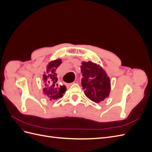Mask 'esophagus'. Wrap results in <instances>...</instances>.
<instances>
[{
    "label": "esophagus",
    "mask_w": 152,
    "mask_h": 152,
    "mask_svg": "<svg viewBox=\"0 0 152 152\" xmlns=\"http://www.w3.org/2000/svg\"><path fill=\"white\" fill-rule=\"evenodd\" d=\"M73 83H75V81H74V82H72V83L71 84H73Z\"/></svg>",
    "instance_id": "obj_1"
}]
</instances>
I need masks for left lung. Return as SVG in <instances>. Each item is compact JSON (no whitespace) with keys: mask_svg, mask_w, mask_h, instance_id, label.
<instances>
[{"mask_svg":"<svg viewBox=\"0 0 152 152\" xmlns=\"http://www.w3.org/2000/svg\"><path fill=\"white\" fill-rule=\"evenodd\" d=\"M80 68L83 76L81 84L87 97L97 103L108 97L110 80L102 67L91 61H84Z\"/></svg>","mask_w":152,"mask_h":152,"instance_id":"1","label":"left lung"}]
</instances>
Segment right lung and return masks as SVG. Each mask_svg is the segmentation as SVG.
I'll use <instances>...</instances> for the list:
<instances>
[{
  "mask_svg": "<svg viewBox=\"0 0 152 152\" xmlns=\"http://www.w3.org/2000/svg\"><path fill=\"white\" fill-rule=\"evenodd\" d=\"M61 63V59H60L50 61L47 66L46 72L43 75L44 87L43 92L45 96L50 100L62 98L66 91L65 86L58 84L56 69Z\"/></svg>",
  "mask_w": 152,
  "mask_h": 152,
  "instance_id": "obj_1",
  "label": "right lung"
}]
</instances>
